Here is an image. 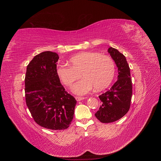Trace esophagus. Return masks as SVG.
Returning a JSON list of instances; mask_svg holds the SVG:
<instances>
[{
    "label": "esophagus",
    "instance_id": "34e87169",
    "mask_svg": "<svg viewBox=\"0 0 161 161\" xmlns=\"http://www.w3.org/2000/svg\"><path fill=\"white\" fill-rule=\"evenodd\" d=\"M75 99H76V100L77 101H81V100H82V99H85V97H76Z\"/></svg>",
    "mask_w": 161,
    "mask_h": 161
}]
</instances>
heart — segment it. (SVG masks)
<instances>
[{
    "label": "heart",
    "mask_w": 161,
    "mask_h": 161,
    "mask_svg": "<svg viewBox=\"0 0 161 161\" xmlns=\"http://www.w3.org/2000/svg\"><path fill=\"white\" fill-rule=\"evenodd\" d=\"M70 66L60 64L56 74L62 83L71 86L80 77L83 79L73 86L72 91L77 95H85L95 87L96 91L106 89L114 79L115 63L108 56L97 52H83L72 56Z\"/></svg>",
    "instance_id": "heart-1"
}]
</instances>
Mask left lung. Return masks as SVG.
<instances>
[{"instance_id":"obj_1","label":"left lung","mask_w":161,"mask_h":161,"mask_svg":"<svg viewBox=\"0 0 161 161\" xmlns=\"http://www.w3.org/2000/svg\"><path fill=\"white\" fill-rule=\"evenodd\" d=\"M108 52L115 61L119 75L111 88L99 96L101 105L95 115L102 123L114 122L127 114L132 95L130 69L125 56L111 47Z\"/></svg>"}]
</instances>
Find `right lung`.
<instances>
[{
  "label": "right lung",
  "mask_w": 161,
  "mask_h": 161,
  "mask_svg": "<svg viewBox=\"0 0 161 161\" xmlns=\"http://www.w3.org/2000/svg\"><path fill=\"white\" fill-rule=\"evenodd\" d=\"M58 59L56 52L39 53L27 65L25 78L26 104L34 121L53 130L69 127L76 104L57 76Z\"/></svg>",
  "instance_id": "1"
}]
</instances>
